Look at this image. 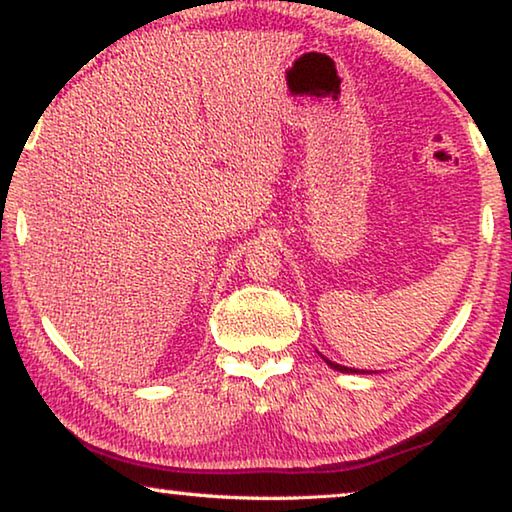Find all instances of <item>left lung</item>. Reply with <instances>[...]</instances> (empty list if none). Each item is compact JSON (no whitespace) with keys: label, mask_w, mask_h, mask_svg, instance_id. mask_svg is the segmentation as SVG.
<instances>
[{"label":"left lung","mask_w":512,"mask_h":512,"mask_svg":"<svg viewBox=\"0 0 512 512\" xmlns=\"http://www.w3.org/2000/svg\"><path fill=\"white\" fill-rule=\"evenodd\" d=\"M322 360L326 365L331 367V370H335V372H342V374H365V370L360 372V370H351V367H345V365H338V363H333V360H329L326 356H322Z\"/></svg>","instance_id":"1"}]
</instances>
